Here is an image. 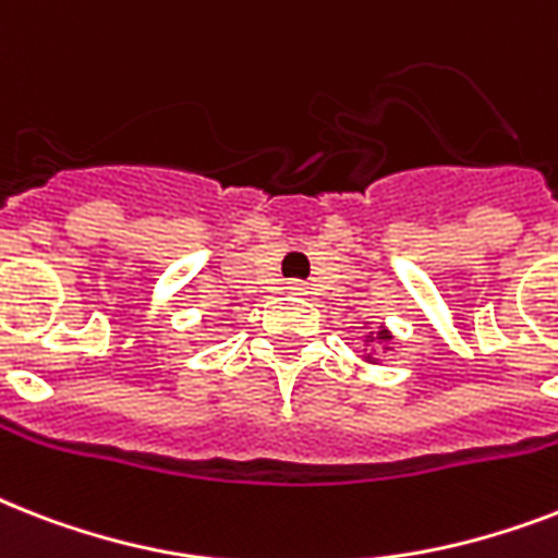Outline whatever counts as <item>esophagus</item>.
Segmentation results:
<instances>
[{
    "mask_svg": "<svg viewBox=\"0 0 558 558\" xmlns=\"http://www.w3.org/2000/svg\"><path fill=\"white\" fill-rule=\"evenodd\" d=\"M289 292H295V295H306V283H301V280H292V283H289Z\"/></svg>",
    "mask_w": 558,
    "mask_h": 558,
    "instance_id": "obj_1",
    "label": "esophagus"
}]
</instances>
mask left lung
I'll use <instances>...</instances> for the list:
<instances>
[{"instance_id":"1","label":"left lung","mask_w":558,"mask_h":558,"mask_svg":"<svg viewBox=\"0 0 558 558\" xmlns=\"http://www.w3.org/2000/svg\"><path fill=\"white\" fill-rule=\"evenodd\" d=\"M367 339H371V341H376V339H379V341H388V339H390V332H388V330H379V332H376V336H367Z\"/></svg>"}]
</instances>
